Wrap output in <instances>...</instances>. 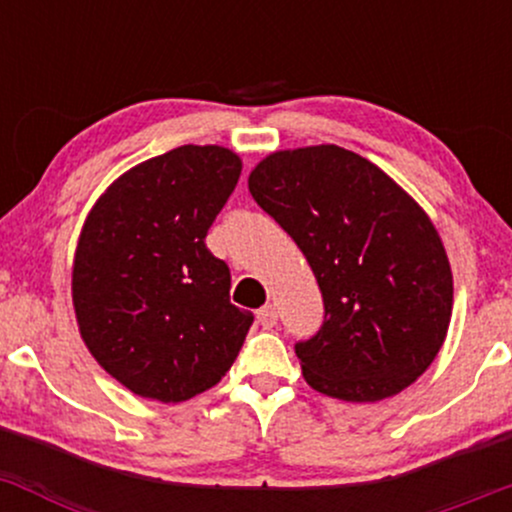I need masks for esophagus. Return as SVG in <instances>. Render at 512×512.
<instances>
[{
	"label": "esophagus",
	"mask_w": 512,
	"mask_h": 512,
	"mask_svg": "<svg viewBox=\"0 0 512 512\" xmlns=\"http://www.w3.org/2000/svg\"><path fill=\"white\" fill-rule=\"evenodd\" d=\"M276 320H279V310H276V305H264V308H260L257 310V322H260L262 327H274L276 325Z\"/></svg>",
	"instance_id": "esophagus-1"
}]
</instances>
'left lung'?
Instances as JSON below:
<instances>
[{
    "label": "left lung",
    "mask_w": 512,
    "mask_h": 512,
    "mask_svg": "<svg viewBox=\"0 0 512 512\" xmlns=\"http://www.w3.org/2000/svg\"><path fill=\"white\" fill-rule=\"evenodd\" d=\"M248 187L296 240L325 301L320 332L296 344L305 383L356 404L416 383L452 317L448 252L424 207L337 144L272 151Z\"/></svg>",
    "instance_id": "8db88e82"
}]
</instances>
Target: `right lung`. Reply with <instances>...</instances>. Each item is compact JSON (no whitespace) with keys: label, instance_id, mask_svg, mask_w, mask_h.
Instances as JSON below:
<instances>
[{"label":"right lung","instance_id":"add662e5","mask_svg":"<svg viewBox=\"0 0 512 512\" xmlns=\"http://www.w3.org/2000/svg\"><path fill=\"white\" fill-rule=\"evenodd\" d=\"M243 161L185 144L125 170L86 214L72 303L86 349L134 395L178 404L236 361L252 313L231 303V272L204 243Z\"/></svg>","mask_w":512,"mask_h":512}]
</instances>
